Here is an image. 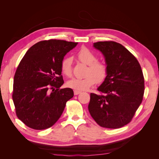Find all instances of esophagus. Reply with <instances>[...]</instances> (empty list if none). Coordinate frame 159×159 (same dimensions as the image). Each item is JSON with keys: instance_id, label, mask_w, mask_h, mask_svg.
<instances>
[{"instance_id": "esophagus-1", "label": "esophagus", "mask_w": 159, "mask_h": 159, "mask_svg": "<svg viewBox=\"0 0 159 159\" xmlns=\"http://www.w3.org/2000/svg\"><path fill=\"white\" fill-rule=\"evenodd\" d=\"M81 93V91H77V90H74V95H78V94H80Z\"/></svg>"}]
</instances>
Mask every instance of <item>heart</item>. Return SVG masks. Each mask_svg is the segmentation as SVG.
Wrapping results in <instances>:
<instances>
[{"label":"heart","instance_id":"heart-1","mask_svg":"<svg viewBox=\"0 0 159 159\" xmlns=\"http://www.w3.org/2000/svg\"><path fill=\"white\" fill-rule=\"evenodd\" d=\"M78 60L88 65L86 72L87 76L84 78H73L67 81L68 88L79 91H87L96 83H102L107 75V67L102 62L97 61V57L87 48L82 47L76 54ZM71 59L65 57L61 64V70L64 75L71 74Z\"/></svg>","mask_w":159,"mask_h":159}]
</instances>
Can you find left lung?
<instances>
[{"label":"left lung","mask_w":159,"mask_h":159,"mask_svg":"<svg viewBox=\"0 0 159 159\" xmlns=\"http://www.w3.org/2000/svg\"><path fill=\"white\" fill-rule=\"evenodd\" d=\"M103 55L107 75L98 88L101 94H90L88 110L99 125L122 127L131 121L141 105L145 89L143 71L139 61L119 43H93Z\"/></svg>","instance_id":"left-lung-1"}]
</instances>
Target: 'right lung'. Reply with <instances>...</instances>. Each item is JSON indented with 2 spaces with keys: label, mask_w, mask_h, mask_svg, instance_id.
Masks as SVG:
<instances>
[{
  "label": "right lung",
  "mask_w": 159,
  "mask_h": 159,
  "mask_svg": "<svg viewBox=\"0 0 159 159\" xmlns=\"http://www.w3.org/2000/svg\"><path fill=\"white\" fill-rule=\"evenodd\" d=\"M77 44L60 40L40 41L24 56L14 77L12 99L17 117L26 126L36 130L52 127L73 98L72 89L60 88L64 83L61 64Z\"/></svg>",
  "instance_id": "obj_1"
}]
</instances>
